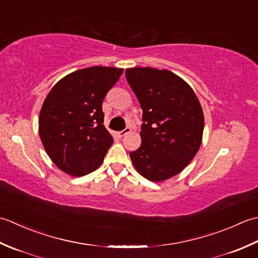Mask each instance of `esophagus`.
Here are the masks:
<instances>
[{
    "mask_svg": "<svg viewBox=\"0 0 258 258\" xmlns=\"http://www.w3.org/2000/svg\"><path fill=\"white\" fill-rule=\"evenodd\" d=\"M130 131H131V129H130L129 127H127V128H124L123 130H121V131H119V133H118V136L120 137V138H122V137H123V136H125V135H127V134H129V133H130Z\"/></svg>",
    "mask_w": 258,
    "mask_h": 258,
    "instance_id": "esophagus-1",
    "label": "esophagus"
}]
</instances>
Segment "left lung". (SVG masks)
<instances>
[{
	"label": "left lung",
	"instance_id": "1",
	"mask_svg": "<svg viewBox=\"0 0 258 258\" xmlns=\"http://www.w3.org/2000/svg\"><path fill=\"white\" fill-rule=\"evenodd\" d=\"M125 78L143 109L141 146L130 152L140 175L162 181L179 173L202 145L204 113L192 89L168 70L133 68Z\"/></svg>",
	"mask_w": 258,
	"mask_h": 258
}]
</instances>
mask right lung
Segmentation results:
<instances>
[{"instance_id":"1","label":"right lung","mask_w":258,"mask_h":258,"mask_svg":"<svg viewBox=\"0 0 258 258\" xmlns=\"http://www.w3.org/2000/svg\"><path fill=\"white\" fill-rule=\"evenodd\" d=\"M123 70L91 67L70 73L51 89L41 108L39 134L46 154L68 175L96 170L113 139L104 128L102 102Z\"/></svg>"}]
</instances>
